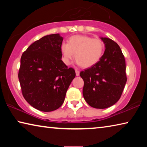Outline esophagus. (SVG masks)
Wrapping results in <instances>:
<instances>
[{
  "label": "esophagus",
  "instance_id": "1",
  "mask_svg": "<svg viewBox=\"0 0 147 147\" xmlns=\"http://www.w3.org/2000/svg\"><path fill=\"white\" fill-rule=\"evenodd\" d=\"M75 72H76V75L78 76H79L80 75V71H78V70H75Z\"/></svg>",
  "mask_w": 147,
  "mask_h": 147
}]
</instances>
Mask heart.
Segmentation results:
<instances>
[{
    "label": "heart",
    "mask_w": 147,
    "mask_h": 147,
    "mask_svg": "<svg viewBox=\"0 0 147 147\" xmlns=\"http://www.w3.org/2000/svg\"><path fill=\"white\" fill-rule=\"evenodd\" d=\"M60 50L62 61L68 65L75 56L76 63L84 67H90L100 61L104 51V43L100 38L86 35H76L63 43Z\"/></svg>",
    "instance_id": "1"
}]
</instances>
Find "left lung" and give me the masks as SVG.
Masks as SVG:
<instances>
[{
  "label": "left lung",
  "mask_w": 147,
  "mask_h": 147,
  "mask_svg": "<svg viewBox=\"0 0 147 147\" xmlns=\"http://www.w3.org/2000/svg\"><path fill=\"white\" fill-rule=\"evenodd\" d=\"M105 51L98 63L80 72L84 98L89 106L104 109L121 98L127 80L126 62L120 47L112 39L101 38Z\"/></svg>",
  "instance_id": "left-lung-1"
}]
</instances>
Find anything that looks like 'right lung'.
Returning a JSON list of instances; mask_svg holds the SVG:
<instances>
[{
  "instance_id": "add662e5",
  "label": "right lung",
  "mask_w": 147,
  "mask_h": 147,
  "mask_svg": "<svg viewBox=\"0 0 147 147\" xmlns=\"http://www.w3.org/2000/svg\"><path fill=\"white\" fill-rule=\"evenodd\" d=\"M63 38L59 34L45 36L30 45L21 58L18 77L25 100L45 112L58 109L76 76L61 58Z\"/></svg>"
}]
</instances>
